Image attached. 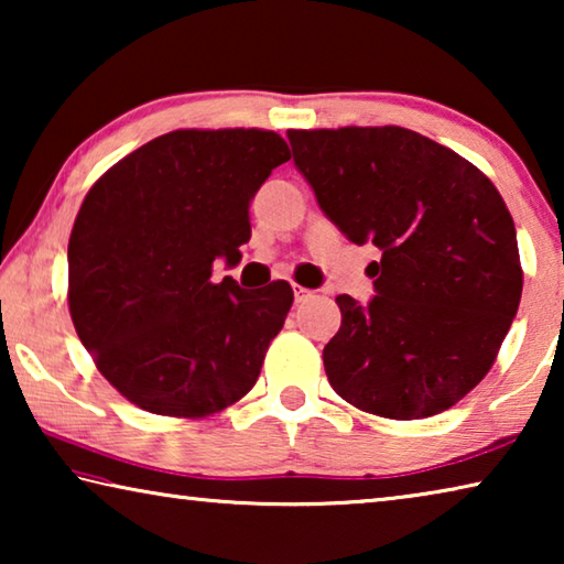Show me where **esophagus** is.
Segmentation results:
<instances>
[{
    "label": "esophagus",
    "mask_w": 564,
    "mask_h": 564,
    "mask_svg": "<svg viewBox=\"0 0 564 564\" xmlns=\"http://www.w3.org/2000/svg\"><path fill=\"white\" fill-rule=\"evenodd\" d=\"M293 293H295V301H299V303H305L313 295V291L303 289V285H293Z\"/></svg>",
    "instance_id": "1"
}]
</instances>
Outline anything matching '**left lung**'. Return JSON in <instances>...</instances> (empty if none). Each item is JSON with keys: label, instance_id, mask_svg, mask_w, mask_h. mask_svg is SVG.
<instances>
[{"label": "left lung", "instance_id": "left-lung-1", "mask_svg": "<svg viewBox=\"0 0 564 564\" xmlns=\"http://www.w3.org/2000/svg\"><path fill=\"white\" fill-rule=\"evenodd\" d=\"M293 161L352 243H373L378 295H338L323 348L336 393L362 413H443L488 376L522 295L512 216L470 161L403 127L291 129Z\"/></svg>", "mask_w": 564, "mask_h": 564}]
</instances>
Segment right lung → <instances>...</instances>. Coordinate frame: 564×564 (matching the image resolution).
Returning a JSON list of instances; mask_svg holds the SVG:
<instances>
[{"label":"right lung","instance_id":"obj_1","mask_svg":"<svg viewBox=\"0 0 564 564\" xmlns=\"http://www.w3.org/2000/svg\"><path fill=\"white\" fill-rule=\"evenodd\" d=\"M289 144L269 129H176L117 161L69 236L72 323L94 366L141 410L206 417L259 380L293 289L212 281L241 259L251 198Z\"/></svg>","mask_w":564,"mask_h":564}]
</instances>
